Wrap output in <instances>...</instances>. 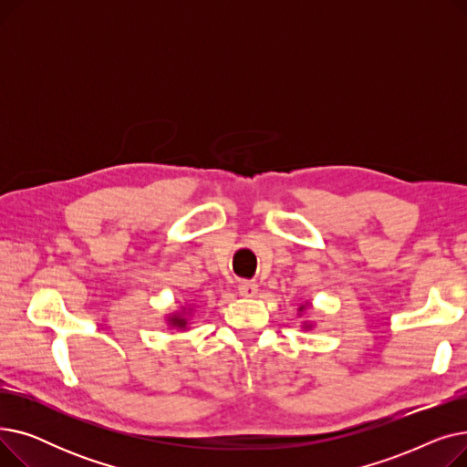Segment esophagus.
Listing matches in <instances>:
<instances>
[{
	"mask_svg": "<svg viewBox=\"0 0 467 467\" xmlns=\"http://www.w3.org/2000/svg\"><path fill=\"white\" fill-rule=\"evenodd\" d=\"M257 291H259V285H257L255 282H242V284L238 285V293H240L242 297L252 299V297L257 296Z\"/></svg>",
	"mask_w": 467,
	"mask_h": 467,
	"instance_id": "1",
	"label": "esophagus"
}]
</instances>
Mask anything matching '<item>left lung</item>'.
Masks as SVG:
<instances>
[{"label":"left lung","mask_w":467,"mask_h":467,"mask_svg":"<svg viewBox=\"0 0 467 467\" xmlns=\"http://www.w3.org/2000/svg\"><path fill=\"white\" fill-rule=\"evenodd\" d=\"M310 308V301H306V303H303V305H299V308H297V314H299V317L306 312ZM314 322L312 320H303L301 322V329H305V331H312L314 329Z\"/></svg>","instance_id":"obj_1"}]
</instances>
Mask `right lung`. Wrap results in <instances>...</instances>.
Returning a JSON list of instances; mask_svg holds the SVG:
<instances>
[{
	"mask_svg": "<svg viewBox=\"0 0 467 467\" xmlns=\"http://www.w3.org/2000/svg\"><path fill=\"white\" fill-rule=\"evenodd\" d=\"M194 314V305H182L180 310H174L164 316V324L168 326V329L171 331H189L191 327V320Z\"/></svg>",
	"mask_w": 467,
	"mask_h": 467,
	"instance_id": "obj_1",
	"label": "right lung"
}]
</instances>
